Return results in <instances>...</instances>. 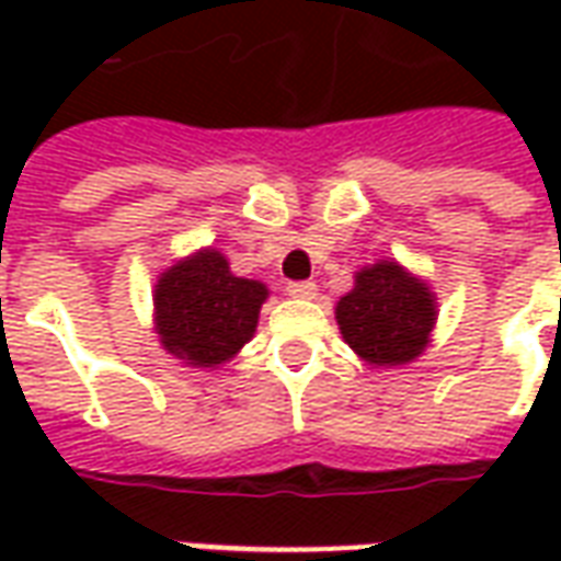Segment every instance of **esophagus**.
Segmentation results:
<instances>
[{"mask_svg": "<svg viewBox=\"0 0 561 561\" xmlns=\"http://www.w3.org/2000/svg\"><path fill=\"white\" fill-rule=\"evenodd\" d=\"M288 294H291V297H304V300H312V297L318 294V285L312 279L288 282Z\"/></svg>", "mask_w": 561, "mask_h": 561, "instance_id": "1", "label": "esophagus"}]
</instances>
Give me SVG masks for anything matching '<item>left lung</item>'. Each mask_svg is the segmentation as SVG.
I'll list each match as a JSON object with an SVG mask.
<instances>
[{"label": "left lung", "instance_id": "8db88e82", "mask_svg": "<svg viewBox=\"0 0 561 561\" xmlns=\"http://www.w3.org/2000/svg\"><path fill=\"white\" fill-rule=\"evenodd\" d=\"M336 321L345 342L369 364H409L430 342L433 294L400 264L381 261L357 273L354 291L336 306Z\"/></svg>", "mask_w": 561, "mask_h": 561}]
</instances>
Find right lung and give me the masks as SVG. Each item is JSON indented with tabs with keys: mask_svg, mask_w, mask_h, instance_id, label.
Instances as JSON below:
<instances>
[{
	"mask_svg": "<svg viewBox=\"0 0 561 561\" xmlns=\"http://www.w3.org/2000/svg\"><path fill=\"white\" fill-rule=\"evenodd\" d=\"M267 285L240 279L228 261L204 249L161 273L156 328L161 345L192 366H219L252 340Z\"/></svg>",
	"mask_w": 561,
	"mask_h": 561,
	"instance_id": "1",
	"label": "right lung"
}]
</instances>
